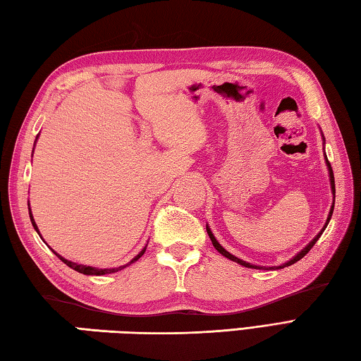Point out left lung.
<instances>
[{
    "mask_svg": "<svg viewBox=\"0 0 361 361\" xmlns=\"http://www.w3.org/2000/svg\"><path fill=\"white\" fill-rule=\"evenodd\" d=\"M326 166H329V170H330V183H331V191H333V200H335V175H333V170H331V166H330V162H329V159H326ZM333 208H335V202H333V205H331V209H330V214H329V218H326V222H325V226H324V228L322 231H320V233L319 235H316V238H314L310 245H307L303 251L301 252H298L297 255H295L293 259H290L289 262H286L284 265H279V267H276V268H284V267H289V265H292V264H295V262H298L300 259H303L305 255L311 251V247L316 245V241L320 238V235L324 233V231H325V227L329 226V222H330V219H331V214H333ZM207 232H208V237H209V240H212V243H213V246L218 249V252H221L222 255H224V257H227V259H231V260H233V262H237V264H240V265H243V267H247V268H262V270H265L264 267H257V265H251V264H247V262H245V260H241V259H238V257H235V255H232L231 252H227L224 247H222L218 241H216V238H214V235L212 233V231H209V228L207 227ZM273 268V267H271Z\"/></svg>",
    "mask_w": 361,
    "mask_h": 361,
    "instance_id": "1",
    "label": "left lung"
}]
</instances>
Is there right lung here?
Listing matches in <instances>:
<instances>
[{"instance_id": "1", "label": "right lung", "mask_w": 361, "mask_h": 361, "mask_svg": "<svg viewBox=\"0 0 361 361\" xmlns=\"http://www.w3.org/2000/svg\"><path fill=\"white\" fill-rule=\"evenodd\" d=\"M30 218H31V224H32V227L36 228V232L39 233V231H37V226H36V222H35V219H32V216L30 214ZM145 249H147V246L142 249V251L135 255V257L129 262V264H134V262L137 260V259H140L142 255H143V252H145ZM55 255L58 259H60L61 262H64V264H66L69 268H72V270H75V271H78V273H83V274H94V276H101V274H107V273H115V271H118V270H121V268H124L126 265H123V267H118V268H93V267H87V265H80V264H74V262H71V260H66L64 257H61L60 254H56L55 252ZM128 264V265H129Z\"/></svg>"}]
</instances>
